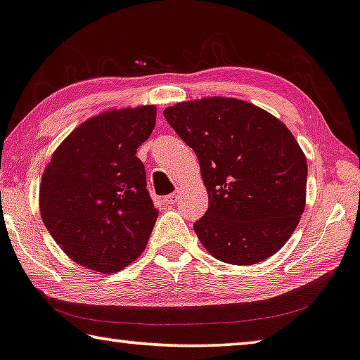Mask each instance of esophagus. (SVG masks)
Returning <instances> with one entry per match:
<instances>
[{
    "label": "esophagus",
    "instance_id": "esophagus-1",
    "mask_svg": "<svg viewBox=\"0 0 360 360\" xmlns=\"http://www.w3.org/2000/svg\"><path fill=\"white\" fill-rule=\"evenodd\" d=\"M178 200H179V192H173V194L166 197V203H176Z\"/></svg>",
    "mask_w": 360,
    "mask_h": 360
}]
</instances>
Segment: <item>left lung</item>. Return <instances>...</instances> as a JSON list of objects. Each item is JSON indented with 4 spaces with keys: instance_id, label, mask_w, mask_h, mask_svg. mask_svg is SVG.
Listing matches in <instances>:
<instances>
[{
    "instance_id": "1",
    "label": "left lung",
    "mask_w": 360,
    "mask_h": 360,
    "mask_svg": "<svg viewBox=\"0 0 360 360\" xmlns=\"http://www.w3.org/2000/svg\"><path fill=\"white\" fill-rule=\"evenodd\" d=\"M194 150L208 192L194 223L203 248L231 265L276 254L305 207L307 160L280 120L244 100L210 96L163 111Z\"/></svg>"
}]
</instances>
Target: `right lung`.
Masks as SVG:
<instances>
[{
	"mask_svg": "<svg viewBox=\"0 0 360 360\" xmlns=\"http://www.w3.org/2000/svg\"><path fill=\"white\" fill-rule=\"evenodd\" d=\"M157 108L111 110L64 139L40 184L41 219L69 259L115 273L146 249L158 210L137 148L155 127Z\"/></svg>",
	"mask_w": 360,
	"mask_h": 360,
	"instance_id": "1",
	"label": "right lung"
}]
</instances>
